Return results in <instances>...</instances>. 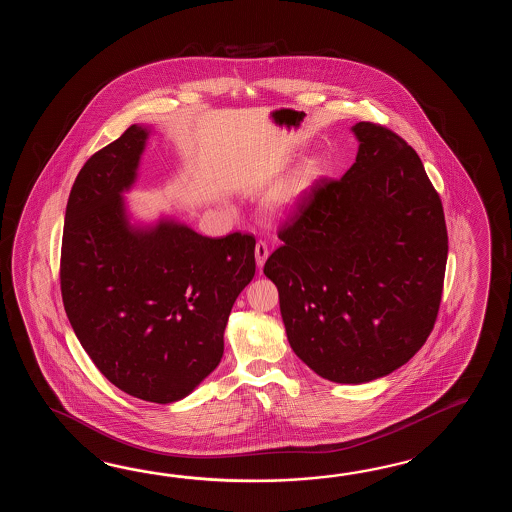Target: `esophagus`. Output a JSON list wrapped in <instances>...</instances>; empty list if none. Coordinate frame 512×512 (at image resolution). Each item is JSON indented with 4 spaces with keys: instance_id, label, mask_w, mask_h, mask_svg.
I'll return each instance as SVG.
<instances>
[{
    "instance_id": "esophagus-1",
    "label": "esophagus",
    "mask_w": 512,
    "mask_h": 512,
    "mask_svg": "<svg viewBox=\"0 0 512 512\" xmlns=\"http://www.w3.org/2000/svg\"><path fill=\"white\" fill-rule=\"evenodd\" d=\"M254 254H256L258 267H263V263L269 258V247H267V243H265V241H258V243H256V249H254Z\"/></svg>"
}]
</instances>
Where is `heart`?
<instances>
[{
  "mask_svg": "<svg viewBox=\"0 0 512 512\" xmlns=\"http://www.w3.org/2000/svg\"><path fill=\"white\" fill-rule=\"evenodd\" d=\"M322 175H324L322 159L313 157L300 164L294 170V174L289 177V181L276 192V196L272 197V214L278 218H287L294 214L304 203L307 194L315 188Z\"/></svg>",
  "mask_w": 512,
  "mask_h": 512,
  "instance_id": "obj_1",
  "label": "heart"
}]
</instances>
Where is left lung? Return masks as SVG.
I'll use <instances>...</instances> for the list:
<instances>
[{
  "mask_svg": "<svg viewBox=\"0 0 512 512\" xmlns=\"http://www.w3.org/2000/svg\"><path fill=\"white\" fill-rule=\"evenodd\" d=\"M351 131L355 163L316 183L263 267L296 357L340 384L381 379L421 349L448 254L441 199L414 148L371 122Z\"/></svg>",
  "mask_w": 512,
  "mask_h": 512,
  "instance_id": "obj_1",
  "label": "left lung"
}]
</instances>
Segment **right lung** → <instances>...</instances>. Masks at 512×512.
Returning a JSON list of instances; mask_svg holds the SVG:
<instances>
[{"instance_id": "1", "label": "right lung", "mask_w": 512, "mask_h": 512, "mask_svg": "<svg viewBox=\"0 0 512 512\" xmlns=\"http://www.w3.org/2000/svg\"><path fill=\"white\" fill-rule=\"evenodd\" d=\"M150 128L133 124L89 157L71 188L60 283L89 359L119 390L168 404L223 357L230 309L256 272L252 234L207 238L174 218L131 221Z\"/></svg>"}]
</instances>
